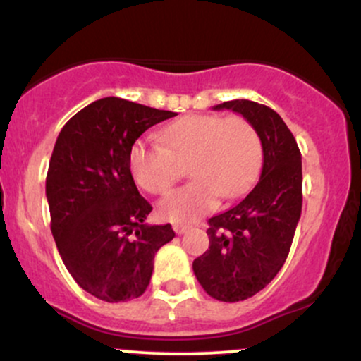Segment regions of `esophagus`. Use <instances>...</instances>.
<instances>
[{
  "label": "esophagus",
  "instance_id": "34e87169",
  "mask_svg": "<svg viewBox=\"0 0 361 361\" xmlns=\"http://www.w3.org/2000/svg\"><path fill=\"white\" fill-rule=\"evenodd\" d=\"M173 229H175V233L178 234V235H181V234H185L186 231L190 229V226L188 224H181V222H175L173 224Z\"/></svg>",
  "mask_w": 361,
  "mask_h": 361
}]
</instances>
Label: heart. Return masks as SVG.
Listing matches in <instances>:
<instances>
[{
    "instance_id": "b5f03b06",
    "label": "heart",
    "mask_w": 361,
    "mask_h": 361,
    "mask_svg": "<svg viewBox=\"0 0 361 361\" xmlns=\"http://www.w3.org/2000/svg\"><path fill=\"white\" fill-rule=\"evenodd\" d=\"M261 159V137L250 120L210 114L186 115L159 132V142L137 140L128 154L135 181L152 195L169 192L188 163L195 180L159 204V215L171 222L195 221L214 209L219 195H243L255 183Z\"/></svg>"
}]
</instances>
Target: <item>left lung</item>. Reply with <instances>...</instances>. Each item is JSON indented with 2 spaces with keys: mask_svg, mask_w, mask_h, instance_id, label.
Segmentation results:
<instances>
[{
  "mask_svg": "<svg viewBox=\"0 0 361 361\" xmlns=\"http://www.w3.org/2000/svg\"><path fill=\"white\" fill-rule=\"evenodd\" d=\"M214 110L241 114L263 146L259 181L238 205L209 219V250L193 261L195 276L210 297L239 302L267 287L287 259L302 212V156L270 106L233 100Z\"/></svg>",
  "mask_w": 361,
  "mask_h": 361,
  "instance_id": "obj_1",
  "label": "left lung"
}]
</instances>
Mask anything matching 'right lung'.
<instances>
[{
	"mask_svg": "<svg viewBox=\"0 0 361 361\" xmlns=\"http://www.w3.org/2000/svg\"><path fill=\"white\" fill-rule=\"evenodd\" d=\"M175 115L102 98L78 111L56 140L45 180L51 231L68 271L97 299L126 302L142 295L154 255L175 238L169 224H146L152 207L139 193L128 164L135 140Z\"/></svg>",
	"mask_w": 361,
	"mask_h": 361,
	"instance_id": "add662e5",
	"label": "right lung"
}]
</instances>
